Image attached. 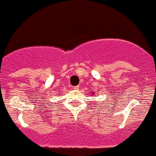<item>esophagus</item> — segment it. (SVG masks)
I'll list each match as a JSON object with an SVG mask.
<instances>
[{
    "instance_id": "1",
    "label": "esophagus",
    "mask_w": 156,
    "mask_h": 156,
    "mask_svg": "<svg viewBox=\"0 0 156 156\" xmlns=\"http://www.w3.org/2000/svg\"><path fill=\"white\" fill-rule=\"evenodd\" d=\"M74 88V90H78L79 89V86H75V87H73Z\"/></svg>"
}]
</instances>
